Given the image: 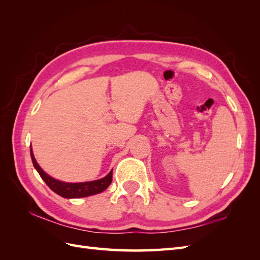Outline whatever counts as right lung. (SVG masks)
<instances>
[{
    "label": "right lung",
    "instance_id": "1",
    "mask_svg": "<svg viewBox=\"0 0 260 260\" xmlns=\"http://www.w3.org/2000/svg\"><path fill=\"white\" fill-rule=\"evenodd\" d=\"M30 155H31V159H32L35 168L39 172L40 177L43 179L44 182L48 184V186L53 192L58 194L64 199H79V198H86V196L98 194L105 191L109 186V184L112 183L113 170L109 172L106 177L95 181H89V182H80V183L62 182V181L54 179L50 177L48 174H45V172L41 169V167L39 166V164L37 162L31 147H30Z\"/></svg>",
    "mask_w": 260,
    "mask_h": 260
}]
</instances>
